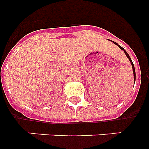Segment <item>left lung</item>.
Here are the masks:
<instances>
[{"label":"left lung","instance_id":"8db88e82","mask_svg":"<svg viewBox=\"0 0 149 149\" xmlns=\"http://www.w3.org/2000/svg\"><path fill=\"white\" fill-rule=\"evenodd\" d=\"M113 42L114 44H115V45H117L119 46V48H120L121 50H122V51H124V52H125V54H126V56H127V58L129 59V60H130V62H131V65H132V68H133V72H134V82H135V80H136V73H135V68H134V63H133V62H132V60H131V57H130V56H129V55H128V54L127 53V51H126L124 49V48H122V47H121V46L119 45H118V44H117L116 42Z\"/></svg>","mask_w":149,"mask_h":149}]
</instances>
